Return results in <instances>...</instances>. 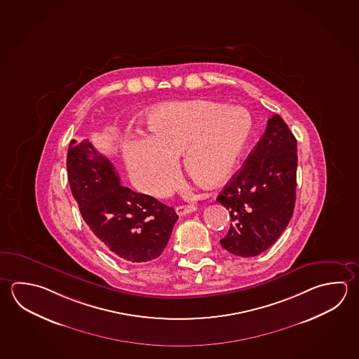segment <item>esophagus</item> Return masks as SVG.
<instances>
[{
    "label": "esophagus",
    "mask_w": 359,
    "mask_h": 359,
    "mask_svg": "<svg viewBox=\"0 0 359 359\" xmlns=\"http://www.w3.org/2000/svg\"><path fill=\"white\" fill-rule=\"evenodd\" d=\"M196 210H197L196 205H180L176 208V212L178 215L183 216L191 214V212H195Z\"/></svg>",
    "instance_id": "esophagus-1"
}]
</instances>
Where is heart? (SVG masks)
Returning <instances> with one entry per match:
<instances>
[{"label":"heart","mask_w":359,"mask_h":359,"mask_svg":"<svg viewBox=\"0 0 359 359\" xmlns=\"http://www.w3.org/2000/svg\"><path fill=\"white\" fill-rule=\"evenodd\" d=\"M151 137L133 140L125 148L126 163L137 187L156 197L177 182V158L191 178L215 186L233 175L253 129L243 107L210 101L170 102L148 115Z\"/></svg>","instance_id":"heart-1"}]
</instances>
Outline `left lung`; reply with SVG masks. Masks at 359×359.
<instances>
[{
  "instance_id": "1",
  "label": "left lung",
  "mask_w": 359,
  "mask_h": 359,
  "mask_svg": "<svg viewBox=\"0 0 359 359\" xmlns=\"http://www.w3.org/2000/svg\"><path fill=\"white\" fill-rule=\"evenodd\" d=\"M296 170L297 140L276 114L241 170L216 198L233 222L220 241L222 248L255 257L276 243L294 214Z\"/></svg>"
}]
</instances>
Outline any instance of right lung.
<instances>
[{
	"mask_svg": "<svg viewBox=\"0 0 359 359\" xmlns=\"http://www.w3.org/2000/svg\"><path fill=\"white\" fill-rule=\"evenodd\" d=\"M67 170L81 215L102 247L130 263L163 253L178 219L173 208L121 186L114 164L87 139L71 140Z\"/></svg>",
	"mask_w": 359,
	"mask_h": 359,
	"instance_id": "right-lung-1",
	"label": "right lung"
}]
</instances>
